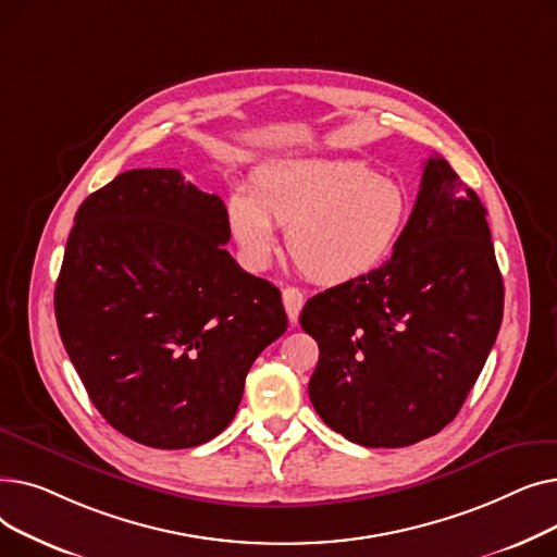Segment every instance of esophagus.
<instances>
[{
    "instance_id": "1",
    "label": "esophagus",
    "mask_w": 557,
    "mask_h": 557,
    "mask_svg": "<svg viewBox=\"0 0 557 557\" xmlns=\"http://www.w3.org/2000/svg\"><path fill=\"white\" fill-rule=\"evenodd\" d=\"M282 300H284V309L288 313L290 325H296L298 323V315L302 311V305H305V294H302L300 288H296V286H286L282 290Z\"/></svg>"
}]
</instances>
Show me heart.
<instances>
[{"label": "heart", "instance_id": "heart-1", "mask_svg": "<svg viewBox=\"0 0 557 557\" xmlns=\"http://www.w3.org/2000/svg\"><path fill=\"white\" fill-rule=\"evenodd\" d=\"M408 219L411 198L399 183L347 160L269 162L252 173L250 196L227 200L232 237L250 269L269 261L277 225L290 259L318 284H347L384 267Z\"/></svg>", "mask_w": 557, "mask_h": 557}]
</instances>
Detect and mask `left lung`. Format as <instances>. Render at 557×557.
I'll use <instances>...</instances> for the list:
<instances>
[{
  "label": "left lung",
  "instance_id": "1",
  "mask_svg": "<svg viewBox=\"0 0 557 557\" xmlns=\"http://www.w3.org/2000/svg\"><path fill=\"white\" fill-rule=\"evenodd\" d=\"M485 216L449 162L429 158L393 257L305 305L320 349L309 397L347 441L408 447L458 416L504 318Z\"/></svg>",
  "mask_w": 557,
  "mask_h": 557
}]
</instances>
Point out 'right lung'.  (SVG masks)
Listing matches in <instances>:
<instances>
[{
    "mask_svg": "<svg viewBox=\"0 0 557 557\" xmlns=\"http://www.w3.org/2000/svg\"><path fill=\"white\" fill-rule=\"evenodd\" d=\"M227 242L223 200L175 169L116 175L74 216L58 332L97 411L139 445L212 441L286 332L280 288L246 273Z\"/></svg>",
    "mask_w": 557,
    "mask_h": 557,
    "instance_id": "obj_1",
    "label": "right lung"
}]
</instances>
